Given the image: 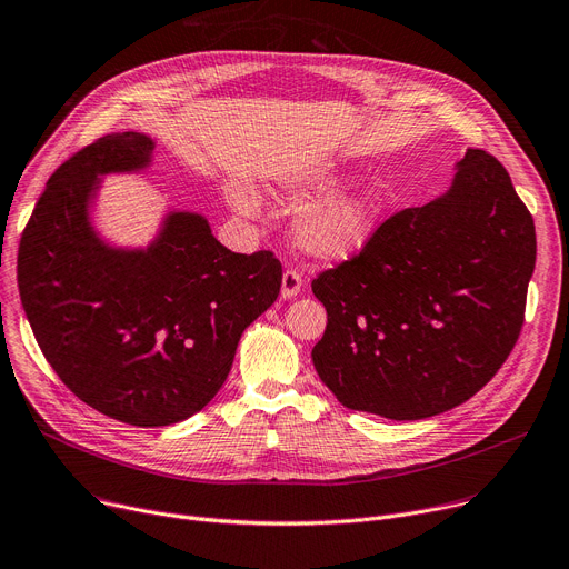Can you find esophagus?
<instances>
[{
    "mask_svg": "<svg viewBox=\"0 0 569 569\" xmlns=\"http://www.w3.org/2000/svg\"><path fill=\"white\" fill-rule=\"evenodd\" d=\"M302 290V274L297 269H286L281 279V297L283 300H292Z\"/></svg>",
    "mask_w": 569,
    "mask_h": 569,
    "instance_id": "1",
    "label": "esophagus"
}]
</instances>
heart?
<instances>
[{"label": "heart", "mask_w": 569, "mask_h": 569, "mask_svg": "<svg viewBox=\"0 0 569 569\" xmlns=\"http://www.w3.org/2000/svg\"><path fill=\"white\" fill-rule=\"evenodd\" d=\"M343 179L335 166H316L290 177L283 191L292 204H305L295 217L292 234L300 249L318 260L337 262L360 253L385 212V191L378 184L337 191ZM228 200L239 214L258 212V198L244 184H230Z\"/></svg>", "instance_id": "obj_1"}]
</instances>
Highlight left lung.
<instances>
[{
  "label": "left lung",
  "mask_w": 569,
  "mask_h": 569,
  "mask_svg": "<svg viewBox=\"0 0 569 569\" xmlns=\"http://www.w3.org/2000/svg\"><path fill=\"white\" fill-rule=\"evenodd\" d=\"M452 184L387 219L313 279L327 309L311 360L350 410L410 422L477 395L512 352L535 269V223L498 159L468 149Z\"/></svg>",
  "instance_id": "left-lung-1"
}]
</instances>
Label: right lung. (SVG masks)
<instances>
[{
  "instance_id": "right-lung-1",
  "label": "right lung",
  "mask_w": 569,
  "mask_h": 569,
  "mask_svg": "<svg viewBox=\"0 0 569 569\" xmlns=\"http://www.w3.org/2000/svg\"><path fill=\"white\" fill-rule=\"evenodd\" d=\"M154 147L124 131L80 149L48 179L18 251L46 360L80 401L133 427L177 425L212 401L239 339L281 290L272 253H232L198 212L170 209L147 247L101 237V179L149 170Z\"/></svg>"
}]
</instances>
